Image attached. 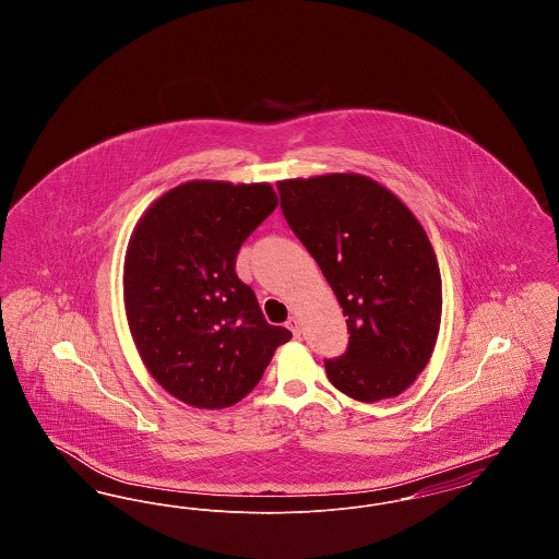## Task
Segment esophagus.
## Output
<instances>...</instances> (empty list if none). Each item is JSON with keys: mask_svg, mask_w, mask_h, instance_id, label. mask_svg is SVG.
Instances as JSON below:
<instances>
[{"mask_svg": "<svg viewBox=\"0 0 559 559\" xmlns=\"http://www.w3.org/2000/svg\"><path fill=\"white\" fill-rule=\"evenodd\" d=\"M287 326L292 329V333L295 337H299V329H301V326H299V319H297V317H292V319L287 320Z\"/></svg>", "mask_w": 559, "mask_h": 559, "instance_id": "34e87169", "label": "esophagus"}]
</instances>
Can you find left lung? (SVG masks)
<instances>
[{"mask_svg":"<svg viewBox=\"0 0 559 559\" xmlns=\"http://www.w3.org/2000/svg\"><path fill=\"white\" fill-rule=\"evenodd\" d=\"M297 239L347 317L349 344L324 360L329 381L358 402L394 399L424 371L442 319V278L421 222L362 174L276 182Z\"/></svg>","mask_w":559,"mask_h":559,"instance_id":"1","label":"left lung"}]
</instances>
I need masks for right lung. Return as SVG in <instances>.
Returning <instances> with one entry per match:
<instances>
[{"instance_id":"right-lung-1","label":"right lung","mask_w":559,"mask_h":559,"mask_svg":"<svg viewBox=\"0 0 559 559\" xmlns=\"http://www.w3.org/2000/svg\"><path fill=\"white\" fill-rule=\"evenodd\" d=\"M276 205L267 182L190 180L133 226L123 262L133 346L160 388L188 406L237 404L292 340L267 324L235 272L240 245Z\"/></svg>"}]
</instances>
